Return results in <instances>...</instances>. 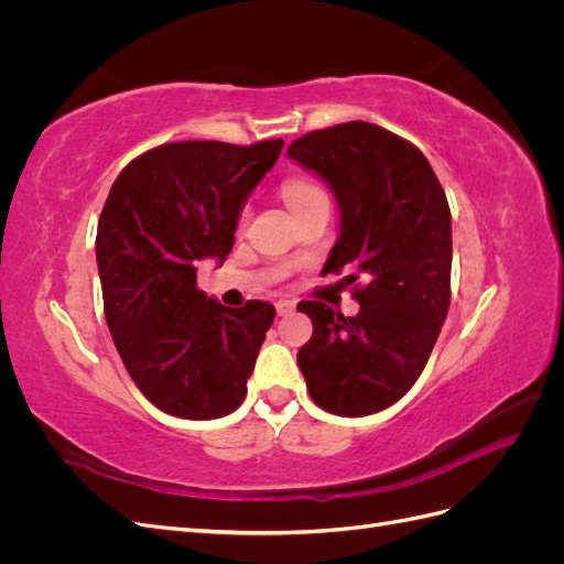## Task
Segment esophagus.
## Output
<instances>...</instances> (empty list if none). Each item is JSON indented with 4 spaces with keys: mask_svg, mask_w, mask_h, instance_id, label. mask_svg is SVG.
<instances>
[{
    "mask_svg": "<svg viewBox=\"0 0 564 564\" xmlns=\"http://www.w3.org/2000/svg\"><path fill=\"white\" fill-rule=\"evenodd\" d=\"M275 308H278V315H289V313H294L296 303L289 301V299H280V301L275 303Z\"/></svg>",
    "mask_w": 564,
    "mask_h": 564,
    "instance_id": "1",
    "label": "esophagus"
}]
</instances>
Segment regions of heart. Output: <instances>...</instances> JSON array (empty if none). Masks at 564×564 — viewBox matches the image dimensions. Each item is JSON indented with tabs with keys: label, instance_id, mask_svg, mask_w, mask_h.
<instances>
[{
	"label": "heart",
	"instance_id": "1",
	"mask_svg": "<svg viewBox=\"0 0 564 564\" xmlns=\"http://www.w3.org/2000/svg\"><path fill=\"white\" fill-rule=\"evenodd\" d=\"M315 185H311V183H305V181H289L286 185H284V197H286V202H292L294 197H299L301 193H305V191H313Z\"/></svg>",
	"mask_w": 564,
	"mask_h": 564
}]
</instances>
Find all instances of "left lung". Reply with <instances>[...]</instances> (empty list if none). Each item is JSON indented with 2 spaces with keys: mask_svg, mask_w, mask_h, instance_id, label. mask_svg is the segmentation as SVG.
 Returning a JSON list of instances; mask_svg holds the SVG:
<instances>
[{
  "mask_svg": "<svg viewBox=\"0 0 564 564\" xmlns=\"http://www.w3.org/2000/svg\"><path fill=\"white\" fill-rule=\"evenodd\" d=\"M286 155L332 185L340 235L327 272H352L360 313L301 301L313 336L299 350L311 398L324 412L367 416L416 383L452 301V214L423 152L398 133L346 122L301 135Z\"/></svg>",
  "mask_w": 564,
  "mask_h": 564,
  "instance_id": "8db88e82",
  "label": "left lung"
}]
</instances>
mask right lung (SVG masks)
Here are the masks:
<instances>
[{
    "label": "right lung",
    "instance_id": "obj_1",
    "mask_svg": "<svg viewBox=\"0 0 564 564\" xmlns=\"http://www.w3.org/2000/svg\"><path fill=\"white\" fill-rule=\"evenodd\" d=\"M282 145L164 143L110 187L96 232L108 329L129 377L164 414L209 421L245 402L275 308L207 299L197 263L230 253L245 202Z\"/></svg>",
    "mask_w": 564,
    "mask_h": 564
}]
</instances>
